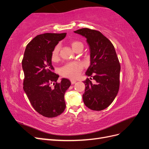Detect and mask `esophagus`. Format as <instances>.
Returning a JSON list of instances; mask_svg holds the SVG:
<instances>
[{
    "label": "esophagus",
    "instance_id": "esophagus-1",
    "mask_svg": "<svg viewBox=\"0 0 149 149\" xmlns=\"http://www.w3.org/2000/svg\"><path fill=\"white\" fill-rule=\"evenodd\" d=\"M76 82V80H74V79H71V84H74Z\"/></svg>",
    "mask_w": 149,
    "mask_h": 149
}]
</instances>
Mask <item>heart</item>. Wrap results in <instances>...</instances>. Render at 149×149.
I'll use <instances>...</instances> for the list:
<instances>
[{"label":"heart","instance_id":"1","mask_svg":"<svg viewBox=\"0 0 149 149\" xmlns=\"http://www.w3.org/2000/svg\"><path fill=\"white\" fill-rule=\"evenodd\" d=\"M70 43L71 48L74 52H76L79 49H83V43L78 40H73V41H71ZM60 49V45H57L53 49L51 56L53 61H56L59 59ZM82 70L83 65L81 63L78 61H72L67 63L64 66H63L60 70V72L61 74L64 77L74 79L78 77Z\"/></svg>","mask_w":149,"mask_h":149}]
</instances>
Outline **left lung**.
I'll use <instances>...</instances> for the list:
<instances>
[{
	"mask_svg": "<svg viewBox=\"0 0 149 149\" xmlns=\"http://www.w3.org/2000/svg\"><path fill=\"white\" fill-rule=\"evenodd\" d=\"M74 32L86 38L91 65L86 74L96 81L93 84L89 78L83 81V102L90 109L103 110L114 100L119 89L120 65L114 47L99 31L83 28Z\"/></svg>",
	"mask_w": 149,
	"mask_h": 149,
	"instance_id": "1",
	"label": "left lung"
}]
</instances>
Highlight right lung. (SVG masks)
Returning <instances> with one entry per match:
<instances>
[{"instance_id": "obj_1", "label": "right lung", "mask_w": 149, "mask_h": 149, "mask_svg": "<svg viewBox=\"0 0 149 149\" xmlns=\"http://www.w3.org/2000/svg\"><path fill=\"white\" fill-rule=\"evenodd\" d=\"M66 33H46L35 37L26 45L22 60L24 73V90L31 106L40 114L55 118L65 109V93L71 82L53 71L52 53ZM53 84V87L51 84Z\"/></svg>"}]
</instances>
